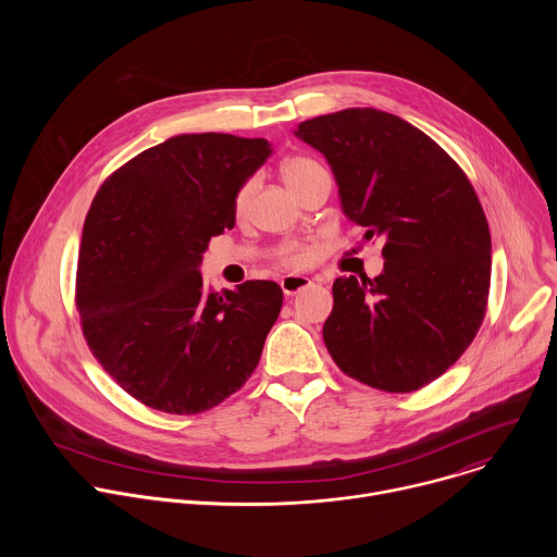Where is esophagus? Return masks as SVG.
Listing matches in <instances>:
<instances>
[{"label":"esophagus","instance_id":"34e87169","mask_svg":"<svg viewBox=\"0 0 557 557\" xmlns=\"http://www.w3.org/2000/svg\"><path fill=\"white\" fill-rule=\"evenodd\" d=\"M310 284H312V282H310L308 277H304V275H284V277L280 280V286H282L284 295H297L299 290L308 288Z\"/></svg>","mask_w":557,"mask_h":557}]
</instances>
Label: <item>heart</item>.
<instances>
[{"label":"heart","instance_id":"1","mask_svg":"<svg viewBox=\"0 0 557 557\" xmlns=\"http://www.w3.org/2000/svg\"><path fill=\"white\" fill-rule=\"evenodd\" d=\"M326 174L324 165L317 163L314 158H308V156H290L286 158V161L282 163V176L286 181V185L299 194L312 178ZM253 191H256V178H249L240 185V189L235 191V198H233V211L235 215H245L249 205H251V198H253ZM273 258L288 267V269H304L312 262L314 258V249L310 245H299V243H286L282 247H277L273 251Z\"/></svg>","mask_w":557,"mask_h":557}]
</instances>
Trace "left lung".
I'll return each instance as SVG.
<instances>
[{
    "label": "left lung",
    "instance_id": "obj_1",
    "mask_svg": "<svg viewBox=\"0 0 557 557\" xmlns=\"http://www.w3.org/2000/svg\"><path fill=\"white\" fill-rule=\"evenodd\" d=\"M326 156L344 213L385 240L379 277H337L324 342L348 376L414 392L479 333L492 282L485 211L454 158L408 121L350 108L299 123Z\"/></svg>",
    "mask_w": 557,
    "mask_h": 557
}]
</instances>
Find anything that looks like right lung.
Instances as JSON below:
<instances>
[{"label": "right lung", "instance_id": "1", "mask_svg": "<svg viewBox=\"0 0 557 557\" xmlns=\"http://www.w3.org/2000/svg\"><path fill=\"white\" fill-rule=\"evenodd\" d=\"M269 153L264 138L181 134L134 156L92 200L76 267L82 331L103 370L151 410H211L260 361L282 288L251 280L207 293L198 267Z\"/></svg>", "mask_w": 557, "mask_h": 557}]
</instances>
